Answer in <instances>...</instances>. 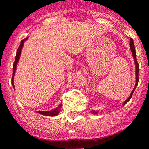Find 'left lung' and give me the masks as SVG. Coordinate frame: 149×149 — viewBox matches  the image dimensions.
Masks as SVG:
<instances>
[{"label": "left lung", "mask_w": 149, "mask_h": 149, "mask_svg": "<svg viewBox=\"0 0 149 149\" xmlns=\"http://www.w3.org/2000/svg\"><path fill=\"white\" fill-rule=\"evenodd\" d=\"M130 49H131V52L132 53V56H133V58L134 59V62H135V64H136V85H135V87H134L133 90H132L131 94H130V97H128V99L126 100L124 102V104H123L125 105L126 103L128 101L130 100V99L132 98V94H133L134 90H135V89L136 88V87H137L138 85V81H139V77H138V70H139V65H138V61H137V59H136V50H135V47H134V40L132 38H130ZM93 113H97V112H93Z\"/></svg>", "instance_id": "8db88e82"}]
</instances>
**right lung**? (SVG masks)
Instances as JSON below:
<instances>
[{"instance_id":"right-lung-1","label":"right lung","mask_w":149,"mask_h":149,"mask_svg":"<svg viewBox=\"0 0 149 149\" xmlns=\"http://www.w3.org/2000/svg\"><path fill=\"white\" fill-rule=\"evenodd\" d=\"M27 39V38H26L25 39H23L21 41V44H20V45L19 47H18L17 50V54H16V56H15V62L13 63V74H12V79H11V84L13 85V87H14V84H13V77H14V74H15V70H16V66H17V64L18 62V60H19V57H20V55H21V51H22V49L23 47V45H24V40H26ZM60 108H61V104L59 106L58 108H56V109H55L54 110H52V111H48V112H45V111H39V112H37L39 114H41V115H46V116H50V117H52V116H56L57 115H58L59 112L60 111Z\"/></svg>"}]
</instances>
